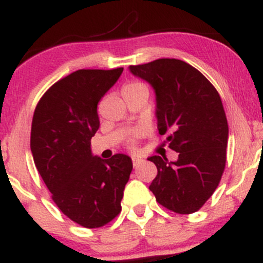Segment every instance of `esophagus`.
<instances>
[{"label": "esophagus", "mask_w": 263, "mask_h": 263, "mask_svg": "<svg viewBox=\"0 0 263 263\" xmlns=\"http://www.w3.org/2000/svg\"><path fill=\"white\" fill-rule=\"evenodd\" d=\"M142 162H143V159L137 158V157H132V164H134V167H137V165H140Z\"/></svg>", "instance_id": "1"}]
</instances>
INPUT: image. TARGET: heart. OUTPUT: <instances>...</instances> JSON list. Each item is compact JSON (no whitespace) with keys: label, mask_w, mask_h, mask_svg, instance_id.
I'll use <instances>...</instances> for the list:
<instances>
[{"label":"heart","mask_w":263,"mask_h":263,"mask_svg":"<svg viewBox=\"0 0 263 263\" xmlns=\"http://www.w3.org/2000/svg\"><path fill=\"white\" fill-rule=\"evenodd\" d=\"M134 92H147L148 93V89L141 81L134 80L128 81L127 84H125L122 87V95H127V93H134ZM129 146H134V142H129Z\"/></svg>","instance_id":"obj_1"}]
</instances>
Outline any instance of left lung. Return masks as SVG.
Segmentation results:
<instances>
[{"label": "left lung", "mask_w": 263, "mask_h": 263, "mask_svg": "<svg viewBox=\"0 0 263 263\" xmlns=\"http://www.w3.org/2000/svg\"><path fill=\"white\" fill-rule=\"evenodd\" d=\"M129 70L155 89L158 131L170 134L168 147L178 152L177 162L149 157L158 171L149 190L168 210L195 213L218 188L226 164L229 126L218 90L179 59H157Z\"/></svg>", "instance_id": "obj_1"}]
</instances>
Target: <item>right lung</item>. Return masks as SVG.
<instances>
[{
	"instance_id": "right-lung-1",
	"label": "right lung",
	"mask_w": 263,
	"mask_h": 263,
	"mask_svg": "<svg viewBox=\"0 0 263 263\" xmlns=\"http://www.w3.org/2000/svg\"><path fill=\"white\" fill-rule=\"evenodd\" d=\"M123 68L80 69L53 84L35 106L31 151L42 179L60 211L87 229L108 224L121 211L132 172L128 156L91 155L100 126L98 104Z\"/></svg>"
}]
</instances>
